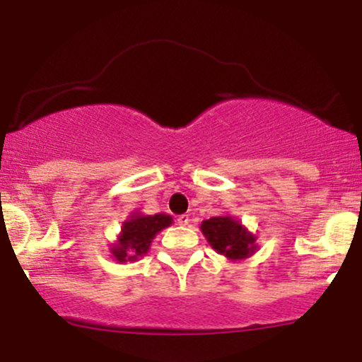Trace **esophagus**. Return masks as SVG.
<instances>
[{
    "label": "esophagus",
    "instance_id": "obj_1",
    "mask_svg": "<svg viewBox=\"0 0 362 362\" xmlns=\"http://www.w3.org/2000/svg\"><path fill=\"white\" fill-rule=\"evenodd\" d=\"M177 223L180 224V226H187V224L190 223V218H189V216H187V214H180V216H178V218H177Z\"/></svg>",
    "mask_w": 362,
    "mask_h": 362
}]
</instances>
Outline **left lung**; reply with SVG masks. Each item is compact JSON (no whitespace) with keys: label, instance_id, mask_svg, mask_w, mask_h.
I'll use <instances>...</instances> for the list:
<instances>
[{"label":"left lung","instance_id":"8db88e82","mask_svg":"<svg viewBox=\"0 0 362 362\" xmlns=\"http://www.w3.org/2000/svg\"><path fill=\"white\" fill-rule=\"evenodd\" d=\"M201 231L211 248L231 262L248 259L259 250L257 236L230 214L206 219L201 224Z\"/></svg>","mask_w":362,"mask_h":362}]
</instances>
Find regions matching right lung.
<instances>
[{
    "instance_id": "add662e5",
    "label": "right lung",
    "mask_w": 362,
    "mask_h": 362,
    "mask_svg": "<svg viewBox=\"0 0 362 362\" xmlns=\"http://www.w3.org/2000/svg\"><path fill=\"white\" fill-rule=\"evenodd\" d=\"M173 223L172 216L143 214L134 211L120 226V233L115 243L110 245L112 259L120 264L124 262H136L149 252L151 242L161 230L168 228Z\"/></svg>"
}]
</instances>
